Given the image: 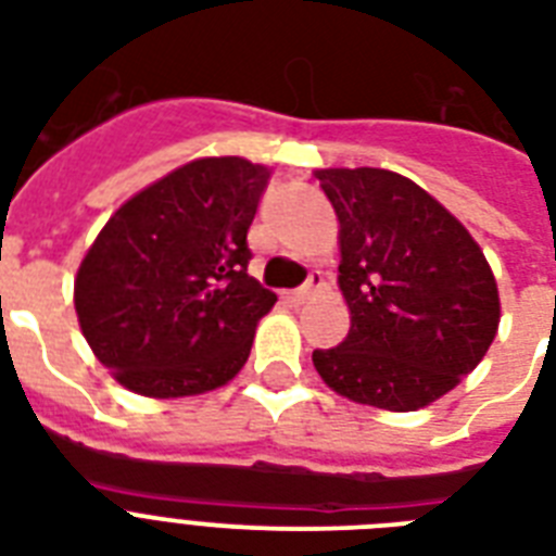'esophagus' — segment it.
Masks as SVG:
<instances>
[{
	"instance_id": "esophagus-1",
	"label": "esophagus",
	"mask_w": 556,
	"mask_h": 556,
	"mask_svg": "<svg viewBox=\"0 0 556 556\" xmlns=\"http://www.w3.org/2000/svg\"><path fill=\"white\" fill-rule=\"evenodd\" d=\"M320 288H323V274L320 270H312V274H308V282L296 288V291H291V294H288V300L300 305V303H305V300H308L312 294H317Z\"/></svg>"
}]
</instances>
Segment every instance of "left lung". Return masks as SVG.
Masks as SVG:
<instances>
[{"mask_svg": "<svg viewBox=\"0 0 556 556\" xmlns=\"http://www.w3.org/2000/svg\"><path fill=\"white\" fill-rule=\"evenodd\" d=\"M338 216L346 340L314 369L355 404L415 413L479 366L500 329V288L470 230L430 192L378 167L314 169Z\"/></svg>", "mask_w": 556, "mask_h": 556, "instance_id": "8db88e82", "label": "left lung"}]
</instances>
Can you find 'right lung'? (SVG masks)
Here are the masks:
<instances>
[{"mask_svg":"<svg viewBox=\"0 0 556 556\" xmlns=\"http://www.w3.org/2000/svg\"><path fill=\"white\" fill-rule=\"evenodd\" d=\"M268 178L239 155L187 161L103 225L74 277V312L121 387L187 397L239 375L277 303L248 277V227Z\"/></svg>","mask_w":556,"mask_h":556,"instance_id":"1","label":"right lung"}]
</instances>
